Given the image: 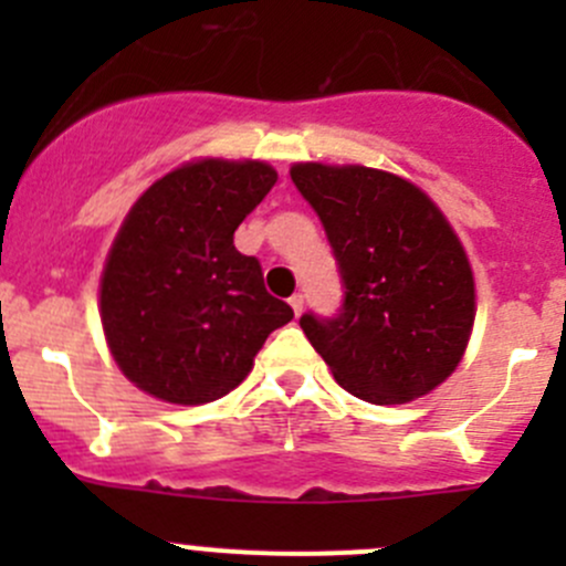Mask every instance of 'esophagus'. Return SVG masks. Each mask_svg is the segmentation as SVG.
Here are the masks:
<instances>
[{"label": "esophagus", "instance_id": "obj_1", "mask_svg": "<svg viewBox=\"0 0 566 566\" xmlns=\"http://www.w3.org/2000/svg\"><path fill=\"white\" fill-rule=\"evenodd\" d=\"M290 306H293V312H295V315L301 317V312H304V295H301V293L290 295Z\"/></svg>", "mask_w": 566, "mask_h": 566}]
</instances>
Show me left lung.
Listing matches in <instances>:
<instances>
[{
    "label": "left lung",
    "instance_id": "obj_1",
    "mask_svg": "<svg viewBox=\"0 0 566 566\" xmlns=\"http://www.w3.org/2000/svg\"><path fill=\"white\" fill-rule=\"evenodd\" d=\"M339 265L336 317H301L336 384L375 405L424 397L458 369L476 315L473 273L447 216L384 169L295 164Z\"/></svg>",
    "mask_w": 566,
    "mask_h": 566
}]
</instances>
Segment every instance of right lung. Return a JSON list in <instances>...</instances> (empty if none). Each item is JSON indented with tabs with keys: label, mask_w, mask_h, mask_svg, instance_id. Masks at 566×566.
Instances as JSON below:
<instances>
[{
	"label": "right lung",
	"mask_w": 566,
	"mask_h": 566,
	"mask_svg": "<svg viewBox=\"0 0 566 566\" xmlns=\"http://www.w3.org/2000/svg\"><path fill=\"white\" fill-rule=\"evenodd\" d=\"M265 161L202 158L153 182L125 216L101 276V323L114 361L142 391L175 405L230 394L268 334L293 319L238 224L265 199Z\"/></svg>",
	"instance_id": "1"
}]
</instances>
